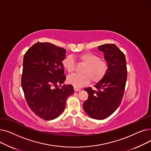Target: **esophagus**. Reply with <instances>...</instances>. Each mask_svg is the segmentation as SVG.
Here are the masks:
<instances>
[{
	"instance_id": "1",
	"label": "esophagus",
	"mask_w": 151,
	"mask_h": 151,
	"mask_svg": "<svg viewBox=\"0 0 151 151\" xmlns=\"http://www.w3.org/2000/svg\"><path fill=\"white\" fill-rule=\"evenodd\" d=\"M74 90H75V91H76V92H78V91H80L81 89H80V88H76V87H74Z\"/></svg>"
}]
</instances>
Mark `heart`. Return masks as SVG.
Listing matches in <instances>:
<instances>
[{
	"label": "heart",
	"mask_w": 151,
	"mask_h": 151,
	"mask_svg": "<svg viewBox=\"0 0 151 151\" xmlns=\"http://www.w3.org/2000/svg\"><path fill=\"white\" fill-rule=\"evenodd\" d=\"M80 62L84 63L82 73L79 75L74 73L68 76L67 81L74 87L80 88L88 84L91 81L93 83L100 81L104 78L108 70V64L106 61L100 59L97 55L92 52H84L78 56ZM62 65L68 73L75 71L76 63L71 55H67L62 60Z\"/></svg>",
	"instance_id": "obj_1"
}]
</instances>
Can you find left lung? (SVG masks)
Segmentation results:
<instances>
[{
	"instance_id": "8db88e82",
	"label": "left lung",
	"mask_w": 151,
	"mask_h": 151,
	"mask_svg": "<svg viewBox=\"0 0 151 151\" xmlns=\"http://www.w3.org/2000/svg\"><path fill=\"white\" fill-rule=\"evenodd\" d=\"M108 64L107 73L95 87L84 89L89 96L83 104L84 111L90 117L101 120L111 115L119 106L127 78L125 54L114 44L99 46Z\"/></svg>"
}]
</instances>
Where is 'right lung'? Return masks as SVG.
I'll use <instances>...</instances> for the list:
<instances>
[{
  "instance_id": "1",
  "label": "right lung",
  "mask_w": 151,
  "mask_h": 151,
  "mask_svg": "<svg viewBox=\"0 0 151 151\" xmlns=\"http://www.w3.org/2000/svg\"><path fill=\"white\" fill-rule=\"evenodd\" d=\"M65 53L52 43L37 42L24 56L21 86L26 100L37 116L46 121L61 114L67 97L74 92L73 86H61L66 80L62 62Z\"/></svg>"
}]
</instances>
